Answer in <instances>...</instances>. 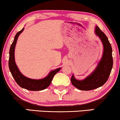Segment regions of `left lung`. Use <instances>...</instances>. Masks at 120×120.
I'll use <instances>...</instances> for the list:
<instances>
[{
    "mask_svg": "<svg viewBox=\"0 0 120 120\" xmlns=\"http://www.w3.org/2000/svg\"><path fill=\"white\" fill-rule=\"evenodd\" d=\"M94 32L102 42L104 51L96 68L84 79H76L72 74L71 79V83L80 90H91L102 86L108 80L112 69V50L107 36L98 26L95 27Z\"/></svg>",
    "mask_w": 120,
    "mask_h": 120,
    "instance_id": "left-lung-1",
    "label": "left lung"
}]
</instances>
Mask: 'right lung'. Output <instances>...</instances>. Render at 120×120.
<instances>
[{
  "label": "right lung",
  "mask_w": 120,
  "mask_h": 120,
  "mask_svg": "<svg viewBox=\"0 0 120 120\" xmlns=\"http://www.w3.org/2000/svg\"><path fill=\"white\" fill-rule=\"evenodd\" d=\"M24 28L16 33L14 39L10 46L9 50V68L13 78L19 86L21 87L30 91H40L44 90L50 85L54 75L61 70V68L51 70L46 77L41 79H33L25 76L18 69L15 61V48L18 37L22 33Z\"/></svg>",
  "instance_id": "right-lung-1"
}]
</instances>
